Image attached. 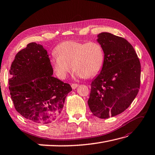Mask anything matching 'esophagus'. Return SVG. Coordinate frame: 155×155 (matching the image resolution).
I'll return each instance as SVG.
<instances>
[{
	"label": "esophagus",
	"mask_w": 155,
	"mask_h": 155,
	"mask_svg": "<svg viewBox=\"0 0 155 155\" xmlns=\"http://www.w3.org/2000/svg\"><path fill=\"white\" fill-rule=\"evenodd\" d=\"M78 84H71V87H72V89H74V90L76 89V88L78 87Z\"/></svg>",
	"instance_id": "1"
}]
</instances>
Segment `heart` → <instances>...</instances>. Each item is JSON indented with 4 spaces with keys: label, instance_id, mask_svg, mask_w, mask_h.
I'll use <instances>...</instances> for the list:
<instances>
[{
    "label": "heart",
    "instance_id": "obj_1",
    "mask_svg": "<svg viewBox=\"0 0 155 155\" xmlns=\"http://www.w3.org/2000/svg\"><path fill=\"white\" fill-rule=\"evenodd\" d=\"M57 55L51 59V65L59 78L64 80L71 69L81 78H91L100 73L104 64L105 53L99 42L65 41L55 47Z\"/></svg>",
    "mask_w": 155,
    "mask_h": 155
}]
</instances>
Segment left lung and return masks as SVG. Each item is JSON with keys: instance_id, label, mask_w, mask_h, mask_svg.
Masks as SVG:
<instances>
[{"instance_id": "1", "label": "left lung", "mask_w": 155, "mask_h": 155, "mask_svg": "<svg viewBox=\"0 0 155 155\" xmlns=\"http://www.w3.org/2000/svg\"><path fill=\"white\" fill-rule=\"evenodd\" d=\"M97 37L105 60L100 74L91 82L87 104L94 116L106 119L124 112L134 100L140 88L141 66L127 40L109 33Z\"/></svg>"}]
</instances>
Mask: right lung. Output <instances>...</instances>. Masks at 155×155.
I'll use <instances>...</instances> for the list:
<instances>
[{"mask_svg":"<svg viewBox=\"0 0 155 155\" xmlns=\"http://www.w3.org/2000/svg\"><path fill=\"white\" fill-rule=\"evenodd\" d=\"M8 88L16 110L26 119L49 124L59 117L70 85L53 77L47 50L30 43L15 55Z\"/></svg>","mask_w":155,"mask_h":155,"instance_id":"1","label":"right lung"}]
</instances>
